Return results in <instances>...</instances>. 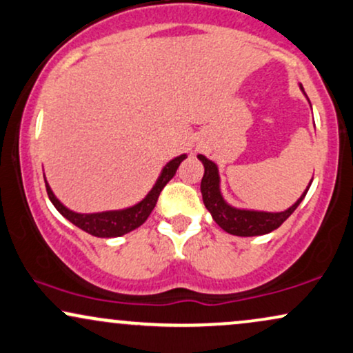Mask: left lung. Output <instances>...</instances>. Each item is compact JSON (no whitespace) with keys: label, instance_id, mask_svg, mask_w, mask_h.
Segmentation results:
<instances>
[{"label":"left lung","instance_id":"left-lung-1","mask_svg":"<svg viewBox=\"0 0 353 353\" xmlns=\"http://www.w3.org/2000/svg\"><path fill=\"white\" fill-rule=\"evenodd\" d=\"M301 92L304 93L303 85L299 83ZM307 99V95H305ZM309 101V99H307ZM197 158L203 164V177L201 182V192L202 201L205 209L210 212L212 219L219 225L222 230H225L230 235L236 236H258L266 235V233L276 230L290 215L298 209V205L303 202V199L307 194L309 188H311L312 179L301 194V197L288 207L286 210L281 212H268V210H256V209H245V207L233 205L223 197L222 194V179H220L219 165L205 158L203 154H197Z\"/></svg>","mask_w":353,"mask_h":353}]
</instances>
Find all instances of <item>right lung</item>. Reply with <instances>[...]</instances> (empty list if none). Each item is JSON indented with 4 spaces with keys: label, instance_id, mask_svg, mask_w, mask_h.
I'll use <instances>...</instances> for the list:
<instances>
[{
    "label": "right lung",
    "instance_id": "1",
    "mask_svg": "<svg viewBox=\"0 0 353 353\" xmlns=\"http://www.w3.org/2000/svg\"><path fill=\"white\" fill-rule=\"evenodd\" d=\"M188 158V154H181L177 158L169 161L168 164L161 169L159 177L156 179L154 185H152L150 192L134 205L126 207V209L120 210H107V212H95V214H79V212L70 210L69 207H65L63 203L55 197V194L50 189V185L46 181V189H48V195L52 202V205L59 210V214L62 217H65L70 223H74L75 227H79L80 230L90 233L93 236H99V239H114V236L126 235V233L136 230L138 227L146 222V219L150 217V214L154 209L156 202L161 190L164 189V185L172 179L174 174H176L179 164Z\"/></svg>",
    "mask_w": 353,
    "mask_h": 353
}]
</instances>
